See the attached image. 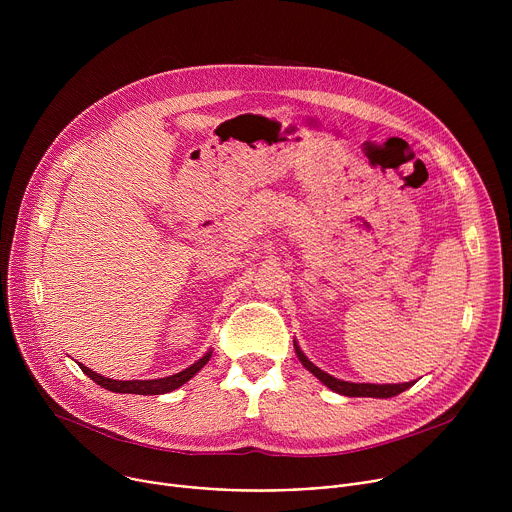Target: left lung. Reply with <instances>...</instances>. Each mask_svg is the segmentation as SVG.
Returning <instances> with one entry per match:
<instances>
[{"label": "left lung", "instance_id": "obj_1", "mask_svg": "<svg viewBox=\"0 0 512 512\" xmlns=\"http://www.w3.org/2000/svg\"><path fill=\"white\" fill-rule=\"evenodd\" d=\"M296 346V354H298V358L302 360V364L304 367L312 373V375H316L326 387H330L332 391H336V393H340V395H346V397H379V399H387V397H395V395H399V393H403L405 389H409L413 383H403V385H371V383H348V381H340V379H336V377H332V375H328V373H324V371H320L316 364H312L310 360H308V356L300 350V346L298 344H294Z\"/></svg>", "mask_w": 512, "mask_h": 512}]
</instances>
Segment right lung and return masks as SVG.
I'll use <instances>...</instances> for the list:
<instances>
[{
	"mask_svg": "<svg viewBox=\"0 0 512 512\" xmlns=\"http://www.w3.org/2000/svg\"><path fill=\"white\" fill-rule=\"evenodd\" d=\"M210 354L212 352H206L198 362H194L192 367L184 369L182 373H176L172 377H166V379H152V381H113V379H107V377H101L97 373H93L89 367H83V364H79L81 371L91 377L97 385H101L103 389H109L113 393H135V395H164V393H170L178 387H182L186 381H190L204 364L210 360Z\"/></svg>",
	"mask_w": 512,
	"mask_h": 512,
	"instance_id": "obj_1",
	"label": "right lung"
}]
</instances>
